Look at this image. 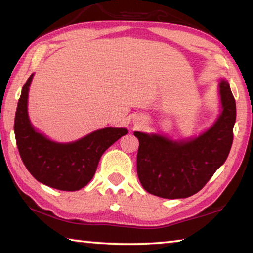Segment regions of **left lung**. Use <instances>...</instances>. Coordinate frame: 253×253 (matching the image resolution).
Returning <instances> with one entry per match:
<instances>
[{
	"label": "left lung",
	"mask_w": 253,
	"mask_h": 253,
	"mask_svg": "<svg viewBox=\"0 0 253 253\" xmlns=\"http://www.w3.org/2000/svg\"><path fill=\"white\" fill-rule=\"evenodd\" d=\"M220 114L198 136L171 137L134 131L139 140L137 173L144 189L166 199L187 198L208 182L226 162L233 140L236 100L228 81H218Z\"/></svg>",
	"instance_id": "8db88e82"
}]
</instances>
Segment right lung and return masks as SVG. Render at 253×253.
<instances>
[{
    "instance_id": "right-lung-1",
    "label": "right lung",
    "mask_w": 253,
    "mask_h": 253,
    "mask_svg": "<svg viewBox=\"0 0 253 253\" xmlns=\"http://www.w3.org/2000/svg\"><path fill=\"white\" fill-rule=\"evenodd\" d=\"M34 73L23 86L15 113L14 132L18 153L36 180L63 191L82 189L94 177L99 159L126 128L106 127L75 141L52 140L33 126L27 112L29 91Z\"/></svg>"
}]
</instances>
